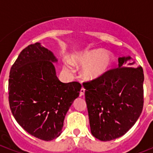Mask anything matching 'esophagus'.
<instances>
[{"mask_svg":"<svg viewBox=\"0 0 153 153\" xmlns=\"http://www.w3.org/2000/svg\"><path fill=\"white\" fill-rule=\"evenodd\" d=\"M84 94H85V89L82 87L81 91H80V96H84Z\"/></svg>","mask_w":153,"mask_h":153,"instance_id":"34e87169","label":"esophagus"}]
</instances>
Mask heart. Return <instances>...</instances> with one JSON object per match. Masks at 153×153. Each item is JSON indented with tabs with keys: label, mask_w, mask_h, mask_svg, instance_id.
<instances>
[{
	"label": "heart",
	"mask_w": 153,
	"mask_h": 153,
	"mask_svg": "<svg viewBox=\"0 0 153 153\" xmlns=\"http://www.w3.org/2000/svg\"><path fill=\"white\" fill-rule=\"evenodd\" d=\"M73 64L82 67V78L86 81H95L109 72L114 62V55L102 49L85 50L74 55L71 59ZM63 69L68 74H72L74 70L69 59L65 60Z\"/></svg>",
	"instance_id": "obj_1"
}]
</instances>
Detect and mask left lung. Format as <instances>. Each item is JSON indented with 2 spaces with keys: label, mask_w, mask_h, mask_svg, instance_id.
<instances>
[{
  "label": "left lung",
  "mask_w": 153,
  "mask_h": 153,
  "mask_svg": "<svg viewBox=\"0 0 153 153\" xmlns=\"http://www.w3.org/2000/svg\"><path fill=\"white\" fill-rule=\"evenodd\" d=\"M131 60L130 56L119 57L117 68L82 84L91 133L102 141L126 134L142 112L144 72L140 66L131 67L135 63Z\"/></svg>",
  "instance_id": "1"
}]
</instances>
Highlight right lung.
<instances>
[{
	"label": "right lung",
	"mask_w": 153,
	"mask_h": 153,
	"mask_svg": "<svg viewBox=\"0 0 153 153\" xmlns=\"http://www.w3.org/2000/svg\"><path fill=\"white\" fill-rule=\"evenodd\" d=\"M52 51L39 43L25 48L11 67L8 101L16 121L36 138L51 140L62 133L68 109L81 84L63 83L56 76Z\"/></svg>",
	"instance_id": "add662e5"
}]
</instances>
